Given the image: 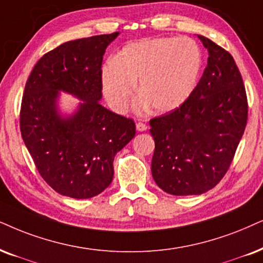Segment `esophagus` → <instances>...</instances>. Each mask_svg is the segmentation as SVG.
I'll use <instances>...</instances> for the list:
<instances>
[{
  "mask_svg": "<svg viewBox=\"0 0 263 263\" xmlns=\"http://www.w3.org/2000/svg\"><path fill=\"white\" fill-rule=\"evenodd\" d=\"M136 128H137V131L143 132V131H147L148 126L145 124H143V122H137V124H136Z\"/></svg>",
  "mask_w": 263,
  "mask_h": 263,
  "instance_id": "obj_1",
  "label": "esophagus"
}]
</instances>
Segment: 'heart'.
<instances>
[{"instance_id": "1", "label": "heart", "mask_w": 263, "mask_h": 263, "mask_svg": "<svg viewBox=\"0 0 263 263\" xmlns=\"http://www.w3.org/2000/svg\"><path fill=\"white\" fill-rule=\"evenodd\" d=\"M199 46L188 37H156L128 43L118 59L102 69V87L109 104L125 111L139 82L138 108L152 104L155 111L181 107L192 95L201 71Z\"/></svg>"}]
</instances>
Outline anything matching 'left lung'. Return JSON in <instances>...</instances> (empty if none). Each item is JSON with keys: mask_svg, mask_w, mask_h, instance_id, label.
<instances>
[{"mask_svg": "<svg viewBox=\"0 0 263 263\" xmlns=\"http://www.w3.org/2000/svg\"><path fill=\"white\" fill-rule=\"evenodd\" d=\"M208 66L181 107L149 121L155 142L152 175L172 195H198L223 178L248 121L245 86L233 57L198 35Z\"/></svg>", "mask_w": 263, "mask_h": 263, "instance_id": "obj_1", "label": "left lung"}]
</instances>
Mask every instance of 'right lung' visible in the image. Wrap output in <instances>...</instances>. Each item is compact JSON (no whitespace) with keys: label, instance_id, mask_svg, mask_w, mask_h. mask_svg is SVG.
I'll use <instances>...</instances> for the list:
<instances>
[{"label":"right lung","instance_id":"add662e5","mask_svg":"<svg viewBox=\"0 0 263 263\" xmlns=\"http://www.w3.org/2000/svg\"><path fill=\"white\" fill-rule=\"evenodd\" d=\"M119 32L69 41L46 53L26 81L21 108L23 141L42 178L59 194L88 199L111 183L114 156L135 137L132 119L99 104L105 48ZM83 102L62 117L59 91Z\"/></svg>","mask_w":263,"mask_h":263}]
</instances>
